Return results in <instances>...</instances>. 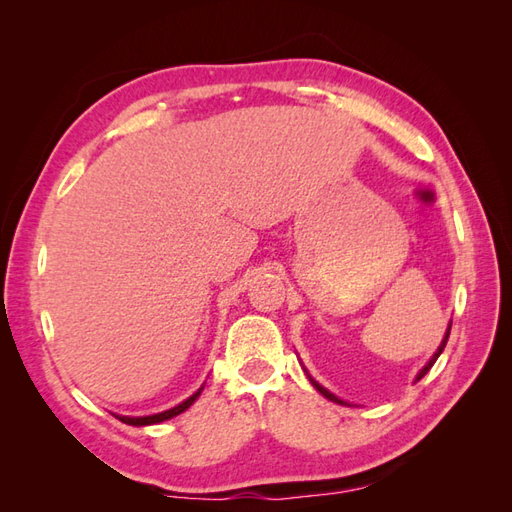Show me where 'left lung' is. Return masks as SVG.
Here are the masks:
<instances>
[{
  "mask_svg": "<svg viewBox=\"0 0 512 512\" xmlns=\"http://www.w3.org/2000/svg\"><path fill=\"white\" fill-rule=\"evenodd\" d=\"M449 332H451V325H449V330H447V334H444V339H442V343H440V347H438V352L436 354H433L431 358H429V363L427 365H424L422 369H420V372H418V376H416V380H420L424 374H427L429 372V369L433 367V363H436L438 361V356L442 354V350H444V345H447V341H449ZM310 378V376H308ZM310 383L314 385V387H317V391H321V394L325 396V398H328V400H334V402H339V405H345V402L343 400H339V398H336L334 394H330V391L328 389H325V387H321L319 383H317V380H314V378H310Z\"/></svg>",
  "mask_w": 512,
  "mask_h": 512,
  "instance_id": "left-lung-1",
  "label": "left lung"
}]
</instances>
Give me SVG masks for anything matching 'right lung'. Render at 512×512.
Segmentation results:
<instances>
[{
  "label": "right lung",
  "mask_w": 512,
  "mask_h": 512,
  "mask_svg": "<svg viewBox=\"0 0 512 512\" xmlns=\"http://www.w3.org/2000/svg\"><path fill=\"white\" fill-rule=\"evenodd\" d=\"M202 389L204 387H200L198 391H195L193 396H189L187 400L184 402H180L178 407H173V409H167V411H160V413H154V416H138V418H129V416H114L121 420V422H125V424H132V427H147V424H158V422H165V420H169V418H173V416H178V413H182V411H187L193 402H195V398H198L200 394H202Z\"/></svg>",
  "instance_id": "right-lung-1"
}]
</instances>
